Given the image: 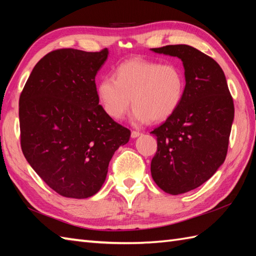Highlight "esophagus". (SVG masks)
Returning a JSON list of instances; mask_svg holds the SVG:
<instances>
[{"label": "esophagus", "instance_id": "34e87169", "mask_svg": "<svg viewBox=\"0 0 256 256\" xmlns=\"http://www.w3.org/2000/svg\"><path fill=\"white\" fill-rule=\"evenodd\" d=\"M142 134L140 133V131H132V133H131V136L133 138H138V136H140V135Z\"/></svg>", "mask_w": 256, "mask_h": 256}]
</instances>
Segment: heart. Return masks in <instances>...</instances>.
Here are the masks:
<instances>
[{
	"label": "heart",
	"instance_id": "1",
	"mask_svg": "<svg viewBox=\"0 0 256 256\" xmlns=\"http://www.w3.org/2000/svg\"><path fill=\"white\" fill-rule=\"evenodd\" d=\"M184 74L176 64L131 58L120 64L112 76L96 86V96L108 116L120 120L132 103L136 122H160L177 110L182 100Z\"/></svg>",
	"mask_w": 256,
	"mask_h": 256
}]
</instances>
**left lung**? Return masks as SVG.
Instances as JSON below:
<instances>
[{
	"label": "left lung",
	"mask_w": 256,
	"mask_h": 256,
	"mask_svg": "<svg viewBox=\"0 0 256 256\" xmlns=\"http://www.w3.org/2000/svg\"><path fill=\"white\" fill-rule=\"evenodd\" d=\"M152 50L180 58L186 78L177 110L150 132L157 138L152 177L165 192L184 194L206 182L224 164L234 104L214 59L188 45Z\"/></svg>",
	"instance_id": "left-lung-1"
}]
</instances>
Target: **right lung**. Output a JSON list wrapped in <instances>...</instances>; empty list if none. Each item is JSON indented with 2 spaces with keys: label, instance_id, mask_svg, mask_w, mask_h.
I'll use <instances>...</instances> for the list:
<instances>
[{
  "label": "right lung",
  "instance_id": "add662e5",
  "mask_svg": "<svg viewBox=\"0 0 256 256\" xmlns=\"http://www.w3.org/2000/svg\"><path fill=\"white\" fill-rule=\"evenodd\" d=\"M108 50H56L42 57L20 96V148L37 175L62 197L99 192L108 162L131 131L103 111L96 76Z\"/></svg>",
  "mask_w": 256,
  "mask_h": 256
}]
</instances>
